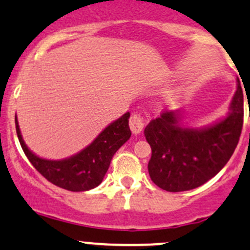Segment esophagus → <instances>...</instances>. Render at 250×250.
Masks as SVG:
<instances>
[{
    "mask_svg": "<svg viewBox=\"0 0 250 250\" xmlns=\"http://www.w3.org/2000/svg\"><path fill=\"white\" fill-rule=\"evenodd\" d=\"M130 128L131 131H132L135 135H138V133L142 132L143 127H144V122L142 119V117H141L138 113H133V114H131L130 117Z\"/></svg>",
    "mask_w": 250,
    "mask_h": 250,
    "instance_id": "obj_1",
    "label": "esophagus"
}]
</instances>
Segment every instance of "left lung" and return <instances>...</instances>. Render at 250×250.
<instances>
[{"mask_svg":"<svg viewBox=\"0 0 250 250\" xmlns=\"http://www.w3.org/2000/svg\"><path fill=\"white\" fill-rule=\"evenodd\" d=\"M243 91L238 83L231 113L203 130L181 127L174 112H163L144 128L151 148L148 164L154 184L171 192L205 184L228 164L237 146L243 126Z\"/></svg>","mask_w":250,"mask_h":250,"instance_id":"1","label":"left lung"}]
</instances>
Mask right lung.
<instances>
[{
    "label": "right lung",
    "instance_id": "right-lung-1",
    "mask_svg": "<svg viewBox=\"0 0 250 250\" xmlns=\"http://www.w3.org/2000/svg\"><path fill=\"white\" fill-rule=\"evenodd\" d=\"M128 118L130 113H125L107 126L84 150L60 161L45 160L31 153L22 141L17 119L15 127L25 155L47 181L69 191H86L101 184L115 151L130 138Z\"/></svg>",
    "mask_w": 250,
    "mask_h": 250
}]
</instances>
